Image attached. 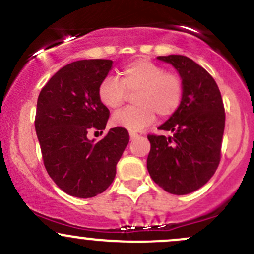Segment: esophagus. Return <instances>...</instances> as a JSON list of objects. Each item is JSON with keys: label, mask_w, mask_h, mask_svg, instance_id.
<instances>
[{"label": "esophagus", "mask_w": 254, "mask_h": 254, "mask_svg": "<svg viewBox=\"0 0 254 254\" xmlns=\"http://www.w3.org/2000/svg\"><path fill=\"white\" fill-rule=\"evenodd\" d=\"M137 137H138V133L130 132V139H135V138H137Z\"/></svg>", "instance_id": "obj_1"}]
</instances>
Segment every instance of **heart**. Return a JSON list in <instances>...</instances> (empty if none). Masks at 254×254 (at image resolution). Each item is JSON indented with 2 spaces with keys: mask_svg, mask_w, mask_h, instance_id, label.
<instances>
[{
  "mask_svg": "<svg viewBox=\"0 0 254 254\" xmlns=\"http://www.w3.org/2000/svg\"><path fill=\"white\" fill-rule=\"evenodd\" d=\"M135 90V106L113 115L112 124L116 127L142 130L153 123L156 113L162 118L173 115L183 99L182 78L143 58L127 64L119 71L118 78H104L99 84L98 97L106 109L117 110L124 103L127 92Z\"/></svg>",
  "mask_w": 254,
  "mask_h": 254,
  "instance_id": "1",
  "label": "heart"
}]
</instances>
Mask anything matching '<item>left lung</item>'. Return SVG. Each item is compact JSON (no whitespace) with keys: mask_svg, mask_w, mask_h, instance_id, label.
I'll return each instance as SVG.
<instances>
[{"mask_svg":"<svg viewBox=\"0 0 254 254\" xmlns=\"http://www.w3.org/2000/svg\"><path fill=\"white\" fill-rule=\"evenodd\" d=\"M157 60L179 72L183 99L179 109L159 127L173 136H148L147 168L165 191L188 194L205 185L220 164L226 121L223 101L211 75L191 58L170 55Z\"/></svg>","mask_w":254,"mask_h":254,"instance_id":"8db88e82","label":"left lung"}]
</instances>
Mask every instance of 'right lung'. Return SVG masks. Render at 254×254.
I'll list each match as a JSON object with an SVG mask.
<instances>
[{"label":"right lung","mask_w":254,"mask_h":254,"mask_svg":"<svg viewBox=\"0 0 254 254\" xmlns=\"http://www.w3.org/2000/svg\"><path fill=\"white\" fill-rule=\"evenodd\" d=\"M111 60H82L66 64L40 90L34 127L44 166L65 193L90 198L112 184L116 166L129 143L124 127H113L101 141L89 130H105L110 111L98 97ZM103 132V131H101Z\"/></svg>","instance_id":"1"}]
</instances>
